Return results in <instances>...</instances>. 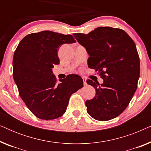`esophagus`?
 <instances>
[{"instance_id": "34e87169", "label": "esophagus", "mask_w": 151, "mask_h": 151, "mask_svg": "<svg viewBox=\"0 0 151 151\" xmlns=\"http://www.w3.org/2000/svg\"><path fill=\"white\" fill-rule=\"evenodd\" d=\"M82 80H83V83H84V85H86V78H84V77H82Z\"/></svg>"}]
</instances>
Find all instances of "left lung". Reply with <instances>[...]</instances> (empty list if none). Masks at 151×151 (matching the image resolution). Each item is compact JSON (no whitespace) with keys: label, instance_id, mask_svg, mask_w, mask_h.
Listing matches in <instances>:
<instances>
[{"label":"left lung","instance_id":"obj_1","mask_svg":"<svg viewBox=\"0 0 151 151\" xmlns=\"http://www.w3.org/2000/svg\"><path fill=\"white\" fill-rule=\"evenodd\" d=\"M73 36L89 55L88 67L104 80L100 84L86 80L96 91L92 100L86 101L87 113L99 121L115 118L128 106L137 87L140 65L135 42L124 30L110 27Z\"/></svg>","mask_w":151,"mask_h":151}]
</instances>
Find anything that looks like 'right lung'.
<instances>
[{
  "label": "right lung",
  "mask_w": 151,
  "mask_h": 151,
  "mask_svg": "<svg viewBox=\"0 0 151 151\" xmlns=\"http://www.w3.org/2000/svg\"><path fill=\"white\" fill-rule=\"evenodd\" d=\"M76 42L71 35L51 31L28 34L14 54L13 77L19 95L33 114L45 120L61 117L72 93L83 86L79 76L71 74L57 83L52 68L58 65L61 45Z\"/></svg>",
  "instance_id": "obj_1"
}]
</instances>
